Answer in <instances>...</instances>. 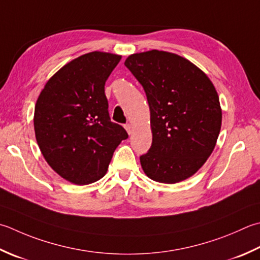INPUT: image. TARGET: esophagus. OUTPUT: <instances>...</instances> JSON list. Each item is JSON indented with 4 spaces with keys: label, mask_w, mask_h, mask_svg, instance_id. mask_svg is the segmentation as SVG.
Returning <instances> with one entry per match:
<instances>
[{
    "label": "esophagus",
    "mask_w": 260,
    "mask_h": 260,
    "mask_svg": "<svg viewBox=\"0 0 260 260\" xmlns=\"http://www.w3.org/2000/svg\"><path fill=\"white\" fill-rule=\"evenodd\" d=\"M125 129L127 131V133H128L129 135L133 133V128H132V125L131 124H126L125 125Z\"/></svg>",
    "instance_id": "obj_1"
}]
</instances>
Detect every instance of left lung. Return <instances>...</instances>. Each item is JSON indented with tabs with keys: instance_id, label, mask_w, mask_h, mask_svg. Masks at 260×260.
<instances>
[{
	"instance_id": "1",
	"label": "left lung",
	"mask_w": 260,
	"mask_h": 260,
	"mask_svg": "<svg viewBox=\"0 0 260 260\" xmlns=\"http://www.w3.org/2000/svg\"><path fill=\"white\" fill-rule=\"evenodd\" d=\"M125 66L145 91L152 145L140 156L152 180L176 184L192 176L214 150L222 111L204 72L176 54L150 50L131 55Z\"/></svg>"
}]
</instances>
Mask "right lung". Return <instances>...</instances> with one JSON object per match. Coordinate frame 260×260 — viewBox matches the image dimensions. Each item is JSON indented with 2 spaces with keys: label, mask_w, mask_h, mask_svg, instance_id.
Listing matches in <instances>:
<instances>
[{
  "label": "right lung",
  "mask_w": 260,
  "mask_h": 260,
  "mask_svg": "<svg viewBox=\"0 0 260 260\" xmlns=\"http://www.w3.org/2000/svg\"><path fill=\"white\" fill-rule=\"evenodd\" d=\"M120 56L92 52L63 66L35 107V133L53 170L76 185L103 178L114 151L128 137L110 120L105 83Z\"/></svg>",
  "instance_id": "add662e5"
}]
</instances>
